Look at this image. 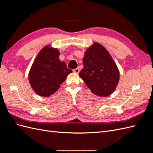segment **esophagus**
Instances as JSON below:
<instances>
[{
    "instance_id": "esophagus-1",
    "label": "esophagus",
    "mask_w": 153,
    "mask_h": 153,
    "mask_svg": "<svg viewBox=\"0 0 153 153\" xmlns=\"http://www.w3.org/2000/svg\"><path fill=\"white\" fill-rule=\"evenodd\" d=\"M73 71V72H75L76 73H78L80 72V68H77L76 69H74Z\"/></svg>"
}]
</instances>
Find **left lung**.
Listing matches in <instances>:
<instances>
[{"label": "left lung", "instance_id": "left-lung-1", "mask_svg": "<svg viewBox=\"0 0 153 153\" xmlns=\"http://www.w3.org/2000/svg\"><path fill=\"white\" fill-rule=\"evenodd\" d=\"M83 64L79 75L91 91L99 96L112 94L119 82V72L107 50L94 43L87 50Z\"/></svg>", "mask_w": 153, "mask_h": 153}]
</instances>
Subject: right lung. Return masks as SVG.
Wrapping results in <instances>:
<instances>
[{
	"mask_svg": "<svg viewBox=\"0 0 153 153\" xmlns=\"http://www.w3.org/2000/svg\"><path fill=\"white\" fill-rule=\"evenodd\" d=\"M57 49L43 48L36 58L29 72V82L36 94L50 96L60 87L72 72L65 62H61Z\"/></svg>",
	"mask_w": 153,
	"mask_h": 153,
	"instance_id": "right-lung-1",
	"label": "right lung"
}]
</instances>
